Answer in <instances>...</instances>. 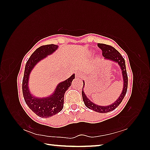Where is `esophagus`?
<instances>
[{"label":"esophagus","mask_w":150,"mask_h":150,"mask_svg":"<svg viewBox=\"0 0 150 150\" xmlns=\"http://www.w3.org/2000/svg\"><path fill=\"white\" fill-rule=\"evenodd\" d=\"M83 77V73L80 71H76L75 72V77L76 78H81Z\"/></svg>","instance_id":"esophagus-1"}]
</instances>
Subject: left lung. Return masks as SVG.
<instances>
[{
  "instance_id": "8db88e82",
  "label": "left lung",
  "mask_w": 150,
  "mask_h": 150,
  "mask_svg": "<svg viewBox=\"0 0 150 150\" xmlns=\"http://www.w3.org/2000/svg\"><path fill=\"white\" fill-rule=\"evenodd\" d=\"M97 45L98 47L102 50L103 55V57H105V59L112 61V62L117 63L118 64L120 65V69L122 70V77L124 81L123 89L118 99L116 100L115 103L112 104V105L108 106H98L97 105H96V104L93 103V102H91V101L87 98V96H86L85 92L83 90V87H85V82L84 81H83V87L82 88V96L83 102H84L85 106H87V108L91 109V110H93L94 111L97 112L106 113L108 112L115 110L116 108H117L124 99V96H125L127 92V88H128V75H127L126 73L125 60H124V57L122 56L121 54L115 49V47L104 44H98Z\"/></svg>"
}]
</instances>
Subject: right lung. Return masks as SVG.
Here are the masks:
<instances>
[{
	"instance_id": "add662e5",
	"label": "right lung",
	"mask_w": 150,
	"mask_h": 150,
	"mask_svg": "<svg viewBox=\"0 0 150 150\" xmlns=\"http://www.w3.org/2000/svg\"><path fill=\"white\" fill-rule=\"evenodd\" d=\"M57 48V45L54 44L40 46L31 55L25 66L22 81V93L24 100L35 115L42 118L50 117L62 110L65 91L71 85L72 81L75 79V74H73L67 80L59 83L55 89L54 93L47 97L37 98L30 93L28 81L31 71L40 60L46 57L48 55L52 54Z\"/></svg>"
}]
</instances>
